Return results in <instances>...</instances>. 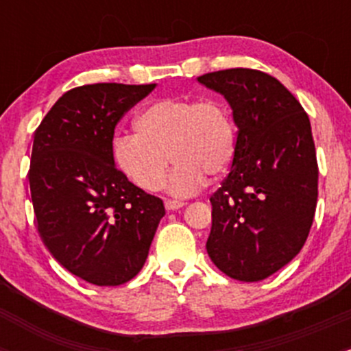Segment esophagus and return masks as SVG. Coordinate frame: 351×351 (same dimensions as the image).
I'll return each mask as SVG.
<instances>
[{
  "label": "esophagus",
  "mask_w": 351,
  "mask_h": 351,
  "mask_svg": "<svg viewBox=\"0 0 351 351\" xmlns=\"http://www.w3.org/2000/svg\"><path fill=\"white\" fill-rule=\"evenodd\" d=\"M183 202H180V200H165V207H166V210H178V208H182L183 207Z\"/></svg>",
  "instance_id": "obj_1"
}]
</instances>
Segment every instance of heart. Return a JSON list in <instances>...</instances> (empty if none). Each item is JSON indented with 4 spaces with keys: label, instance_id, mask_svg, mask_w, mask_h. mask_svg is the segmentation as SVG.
<instances>
[{
    "label": "heart",
    "instance_id": "b5f03b06",
    "mask_svg": "<svg viewBox=\"0 0 351 351\" xmlns=\"http://www.w3.org/2000/svg\"><path fill=\"white\" fill-rule=\"evenodd\" d=\"M137 134L113 139V161L137 186L154 192L162 185L169 162H176L166 182L171 195L195 193L205 175L217 178L236 154V123L219 98H161L136 117Z\"/></svg>",
    "mask_w": 351,
    "mask_h": 351
}]
</instances>
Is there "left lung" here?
I'll use <instances>...</instances> for the list:
<instances>
[{
	"instance_id": "8db88e82",
	"label": "left lung",
	"mask_w": 351,
	"mask_h": 351,
	"mask_svg": "<svg viewBox=\"0 0 351 351\" xmlns=\"http://www.w3.org/2000/svg\"><path fill=\"white\" fill-rule=\"evenodd\" d=\"M221 93L238 127L229 175L210 197L207 253L239 282H260L299 254L317 202V161L302 105L267 73L215 71L198 76Z\"/></svg>"
}]
</instances>
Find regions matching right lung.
I'll return each instance as SVG.
<instances>
[{
	"mask_svg": "<svg viewBox=\"0 0 351 351\" xmlns=\"http://www.w3.org/2000/svg\"><path fill=\"white\" fill-rule=\"evenodd\" d=\"M156 84L97 83L62 95L35 130L32 204L52 256L93 285H122L146 263L161 198L130 183L113 161V132Z\"/></svg>",
	"mask_w": 351,
	"mask_h": 351,
	"instance_id": "1",
	"label": "right lung"
}]
</instances>
